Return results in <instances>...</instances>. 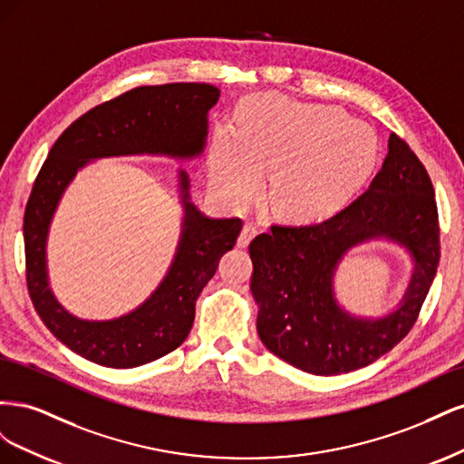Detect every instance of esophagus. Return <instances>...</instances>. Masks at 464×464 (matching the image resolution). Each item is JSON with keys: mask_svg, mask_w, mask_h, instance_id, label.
Segmentation results:
<instances>
[{"mask_svg": "<svg viewBox=\"0 0 464 464\" xmlns=\"http://www.w3.org/2000/svg\"><path fill=\"white\" fill-rule=\"evenodd\" d=\"M256 236H257L256 224L246 222V224H244V228H242V232H240V237H237V246H240V247H247V246H249V242L254 240Z\"/></svg>", "mask_w": 464, "mask_h": 464, "instance_id": "34e87169", "label": "esophagus"}]
</instances>
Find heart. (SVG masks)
<instances>
[{
	"label": "heart",
	"mask_w": 464,
	"mask_h": 464,
	"mask_svg": "<svg viewBox=\"0 0 464 464\" xmlns=\"http://www.w3.org/2000/svg\"><path fill=\"white\" fill-rule=\"evenodd\" d=\"M379 159L377 135L333 106H302L275 96L244 102L237 131L224 128L210 154V181L246 203L273 172L269 199L280 217L329 215L363 186Z\"/></svg>",
	"instance_id": "heart-1"
}]
</instances>
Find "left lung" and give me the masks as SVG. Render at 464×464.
I'll use <instances>...</instances> for the list:
<instances>
[{
  "label": "left lung",
  "mask_w": 464,
  "mask_h": 464,
  "mask_svg": "<svg viewBox=\"0 0 464 464\" xmlns=\"http://www.w3.org/2000/svg\"><path fill=\"white\" fill-rule=\"evenodd\" d=\"M372 237L401 243L415 259L411 286L397 313L358 320L332 296V273L350 247ZM257 333L273 354L314 375L370 366L411 333L440 263V218L424 164L397 133L382 170L358 199L331 218L280 227L249 244Z\"/></svg>",
  "instance_id": "1"
}]
</instances>
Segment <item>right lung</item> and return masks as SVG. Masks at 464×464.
Wrapping results in <instances>:
<instances>
[{
	"mask_svg": "<svg viewBox=\"0 0 464 464\" xmlns=\"http://www.w3.org/2000/svg\"><path fill=\"white\" fill-rule=\"evenodd\" d=\"M220 91L207 82H168L137 87L102 102L58 137L34 179L24 208L26 286L34 310L55 339L106 368H137L170 354L188 339L195 300L236 246L242 218H207L189 203V179L179 172L184 232L170 271L135 312L85 321L67 314L48 288L46 237L62 193L87 160L120 154L162 152L198 157L205 147L207 111Z\"/></svg>",
	"mask_w": 464,
	"mask_h": 464,
	"instance_id": "obj_1",
	"label": "right lung"
}]
</instances>
